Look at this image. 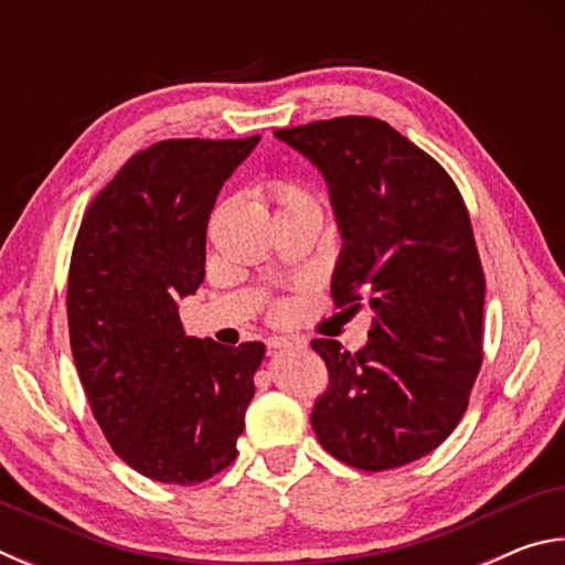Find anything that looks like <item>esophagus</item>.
Here are the masks:
<instances>
[{
	"mask_svg": "<svg viewBox=\"0 0 565 565\" xmlns=\"http://www.w3.org/2000/svg\"><path fill=\"white\" fill-rule=\"evenodd\" d=\"M299 343H303V341L296 339V337H271L269 341H266V347H269V351H279V349L299 347Z\"/></svg>",
	"mask_w": 565,
	"mask_h": 565,
	"instance_id": "esophagus-1",
	"label": "esophagus"
}]
</instances>
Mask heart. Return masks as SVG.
I'll return each mask as SVG.
<instances>
[{
    "mask_svg": "<svg viewBox=\"0 0 565 565\" xmlns=\"http://www.w3.org/2000/svg\"><path fill=\"white\" fill-rule=\"evenodd\" d=\"M274 199L279 202V209L296 206V204H311V199L303 189H299L296 184H286V181H281V184L274 186ZM281 313H284L281 306H276L274 317H281Z\"/></svg>",
    "mask_w": 565,
    "mask_h": 565,
    "instance_id": "heart-1",
    "label": "heart"
}]
</instances>
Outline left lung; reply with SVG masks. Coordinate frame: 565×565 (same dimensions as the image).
<instances>
[{
	"mask_svg": "<svg viewBox=\"0 0 565 565\" xmlns=\"http://www.w3.org/2000/svg\"><path fill=\"white\" fill-rule=\"evenodd\" d=\"M321 171L343 238L331 294L374 311L366 347L311 349L329 369L311 426L361 471L431 454L461 420L483 361L486 279L454 179L374 117L274 131Z\"/></svg>",
	"mask_w": 565,
	"mask_h": 565,
	"instance_id": "left-lung-1",
	"label": "left lung"
}]
</instances>
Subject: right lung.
<instances>
[{"instance_id":"right-lung-1","label":"right lung","mask_w":565,"mask_h":565,"mask_svg":"<svg viewBox=\"0 0 565 565\" xmlns=\"http://www.w3.org/2000/svg\"><path fill=\"white\" fill-rule=\"evenodd\" d=\"M259 139H167L137 151L76 234L72 356L114 454L151 481L202 483L236 458L264 343L186 337L179 299L204 281L209 214Z\"/></svg>"}]
</instances>
